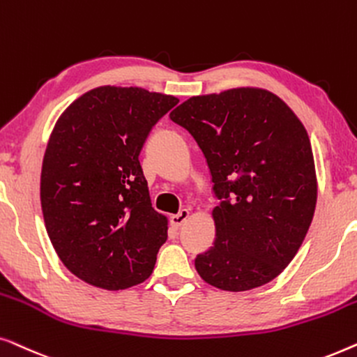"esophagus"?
<instances>
[{
	"label": "esophagus",
	"mask_w": 357,
	"mask_h": 357,
	"mask_svg": "<svg viewBox=\"0 0 357 357\" xmlns=\"http://www.w3.org/2000/svg\"><path fill=\"white\" fill-rule=\"evenodd\" d=\"M189 215H190V212L188 208H183V210H179V212L176 213V215H173L172 217V225L174 228H179L181 225H183L185 220L189 218Z\"/></svg>",
	"instance_id": "1"
}]
</instances>
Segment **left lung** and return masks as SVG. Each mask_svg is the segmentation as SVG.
<instances>
[{"label":"left lung","mask_w":357,"mask_h":357,"mask_svg":"<svg viewBox=\"0 0 357 357\" xmlns=\"http://www.w3.org/2000/svg\"><path fill=\"white\" fill-rule=\"evenodd\" d=\"M169 119L202 150L220 200L213 245L194 260L200 278L225 291L277 278L303 244L317 202L303 123L262 89L192 97Z\"/></svg>","instance_id":"obj_1"}]
</instances>
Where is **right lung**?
Instances as JSON below:
<instances>
[{"label":"right lung","mask_w":357,"mask_h":357,"mask_svg":"<svg viewBox=\"0 0 357 357\" xmlns=\"http://www.w3.org/2000/svg\"><path fill=\"white\" fill-rule=\"evenodd\" d=\"M179 100L139 87H98L77 98L50 137L40 178L45 228L69 272L126 289L153 272L167 218L150 202L139 155Z\"/></svg>","instance_id":"right-lung-1"}]
</instances>
